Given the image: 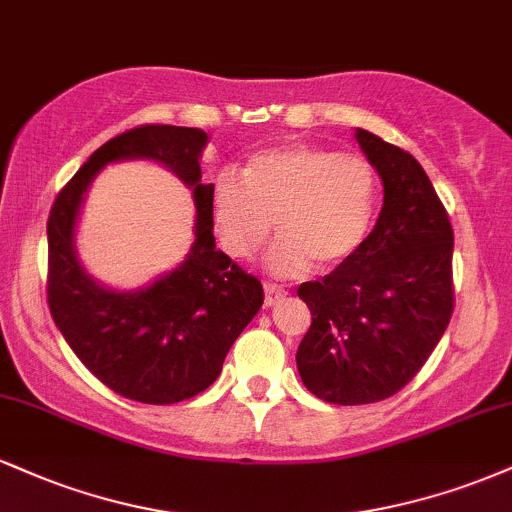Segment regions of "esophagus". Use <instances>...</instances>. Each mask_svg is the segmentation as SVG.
Here are the masks:
<instances>
[{
  "instance_id": "1",
  "label": "esophagus",
  "mask_w": 512,
  "mask_h": 512,
  "mask_svg": "<svg viewBox=\"0 0 512 512\" xmlns=\"http://www.w3.org/2000/svg\"><path fill=\"white\" fill-rule=\"evenodd\" d=\"M286 296V291L281 289L279 284H264V305H267V308H272V305H276L281 301V298Z\"/></svg>"
}]
</instances>
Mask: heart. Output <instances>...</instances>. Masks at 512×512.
Masks as SVG:
<instances>
[{"label": "heart", "mask_w": 512, "mask_h": 512, "mask_svg": "<svg viewBox=\"0 0 512 512\" xmlns=\"http://www.w3.org/2000/svg\"><path fill=\"white\" fill-rule=\"evenodd\" d=\"M375 195V170L361 154L286 144L252 156L240 180L221 175L211 214L223 250L240 260L262 248L274 219L281 236L264 264L276 276H301L313 260L327 269L361 248Z\"/></svg>", "instance_id": "heart-1"}]
</instances>
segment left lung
I'll list each match as a JSON object with an SVG mask.
<instances>
[{
	"mask_svg": "<svg viewBox=\"0 0 512 512\" xmlns=\"http://www.w3.org/2000/svg\"><path fill=\"white\" fill-rule=\"evenodd\" d=\"M356 142L383 180L375 228L349 260L298 286L313 322L296 354L330 404L392 397L419 373L452 317V226L426 170L366 129Z\"/></svg>",
	"mask_w": 512,
	"mask_h": 512,
	"instance_id": "8db88e82",
	"label": "left lung"
}]
</instances>
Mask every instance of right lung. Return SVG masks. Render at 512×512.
Returning a JSON list of instances; mask_svg holds the SVG:
<instances>
[{"mask_svg":"<svg viewBox=\"0 0 512 512\" xmlns=\"http://www.w3.org/2000/svg\"><path fill=\"white\" fill-rule=\"evenodd\" d=\"M207 132L144 125L93 151L62 187L48 219V305L57 330L81 363L127 399L175 404L219 378L223 358L262 308L255 276L216 250L211 195L199 158ZM149 157L193 187L196 243L186 262L137 292L105 290L75 257L73 231L90 180L115 160Z\"/></svg>","mask_w":512,"mask_h":512,"instance_id":"1","label":"right lung"}]
</instances>
